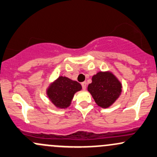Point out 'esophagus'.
<instances>
[{
    "label": "esophagus",
    "mask_w": 157,
    "mask_h": 157,
    "mask_svg": "<svg viewBox=\"0 0 157 157\" xmlns=\"http://www.w3.org/2000/svg\"><path fill=\"white\" fill-rule=\"evenodd\" d=\"M82 88H83V90H86V87H87V83H86L85 82H82Z\"/></svg>",
    "instance_id": "1"
}]
</instances>
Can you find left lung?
I'll list each match as a JSON object with an SVG mask.
<instances>
[{"mask_svg": "<svg viewBox=\"0 0 157 157\" xmlns=\"http://www.w3.org/2000/svg\"><path fill=\"white\" fill-rule=\"evenodd\" d=\"M87 90L99 107L107 109L115 102L122 92V84L110 71H99L92 76Z\"/></svg>", "mask_w": 157, "mask_h": 157, "instance_id": "1", "label": "left lung"}]
</instances>
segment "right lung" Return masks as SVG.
Segmentation results:
<instances>
[{"label":"right lung","instance_id":"add662e5","mask_svg":"<svg viewBox=\"0 0 157 157\" xmlns=\"http://www.w3.org/2000/svg\"><path fill=\"white\" fill-rule=\"evenodd\" d=\"M82 89V85L78 82L60 75L48 86L46 95L55 107L66 109L71 105L75 93Z\"/></svg>","mask_w":157,"mask_h":157}]
</instances>
